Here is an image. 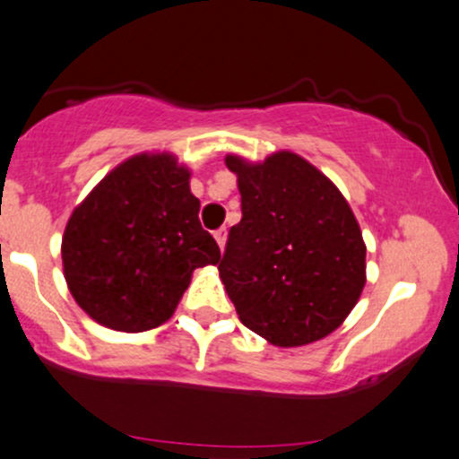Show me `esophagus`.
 <instances>
[{
	"mask_svg": "<svg viewBox=\"0 0 459 459\" xmlns=\"http://www.w3.org/2000/svg\"><path fill=\"white\" fill-rule=\"evenodd\" d=\"M213 237H216L220 249H224V243H226V229H218L216 233H213Z\"/></svg>",
	"mask_w": 459,
	"mask_h": 459,
	"instance_id": "obj_1",
	"label": "esophagus"
}]
</instances>
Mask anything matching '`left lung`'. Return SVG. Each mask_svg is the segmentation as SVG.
<instances>
[{
    "label": "left lung",
    "instance_id": "8db88e82",
    "mask_svg": "<svg viewBox=\"0 0 459 459\" xmlns=\"http://www.w3.org/2000/svg\"><path fill=\"white\" fill-rule=\"evenodd\" d=\"M241 193V222L218 271L243 326L277 347L328 336L367 283V246L350 203L303 156L263 162L226 156Z\"/></svg>",
    "mask_w": 459,
    "mask_h": 459
}]
</instances>
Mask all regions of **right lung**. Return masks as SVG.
<instances>
[{
  "label": "right lung",
  "mask_w": 459,
  "mask_h": 459,
  "mask_svg": "<svg viewBox=\"0 0 459 459\" xmlns=\"http://www.w3.org/2000/svg\"><path fill=\"white\" fill-rule=\"evenodd\" d=\"M199 207L188 167L173 154L120 162L75 207L63 233V273L75 303L120 333L165 324L193 271L220 260Z\"/></svg>",
  "instance_id": "obj_1"
}]
</instances>
